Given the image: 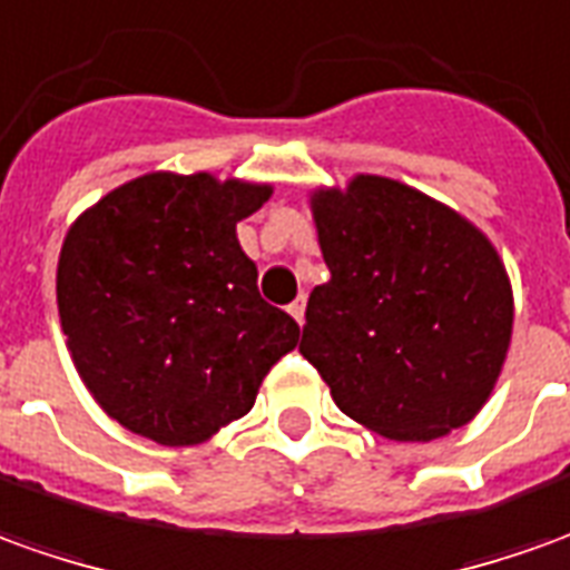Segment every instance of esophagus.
Here are the masks:
<instances>
[{
  "label": "esophagus",
  "instance_id": "obj_1",
  "mask_svg": "<svg viewBox=\"0 0 570 570\" xmlns=\"http://www.w3.org/2000/svg\"><path fill=\"white\" fill-rule=\"evenodd\" d=\"M288 313H292L294 320H297V325H304V313H307V301H304V297H297V301H294L292 307H288Z\"/></svg>",
  "mask_w": 570,
  "mask_h": 570
}]
</instances>
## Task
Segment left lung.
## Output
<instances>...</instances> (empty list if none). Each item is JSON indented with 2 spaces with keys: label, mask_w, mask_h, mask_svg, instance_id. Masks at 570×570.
Instances as JSON below:
<instances>
[{
  "label": "left lung",
  "mask_w": 570,
  "mask_h": 570,
  "mask_svg": "<svg viewBox=\"0 0 570 570\" xmlns=\"http://www.w3.org/2000/svg\"><path fill=\"white\" fill-rule=\"evenodd\" d=\"M332 278L307 301L301 353L337 410L391 441L472 422L512 341L497 247L453 207L387 176L309 195Z\"/></svg>",
  "instance_id": "1"
}]
</instances>
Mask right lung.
I'll return each instance as SVG.
<instances>
[{"mask_svg":"<svg viewBox=\"0 0 570 570\" xmlns=\"http://www.w3.org/2000/svg\"><path fill=\"white\" fill-rule=\"evenodd\" d=\"M273 186L145 173L70 226L58 316L82 384L132 434L195 446L250 412L301 328L257 292L235 226Z\"/></svg>","mask_w":570,"mask_h":570,"instance_id":"add662e5","label":"right lung"}]
</instances>
